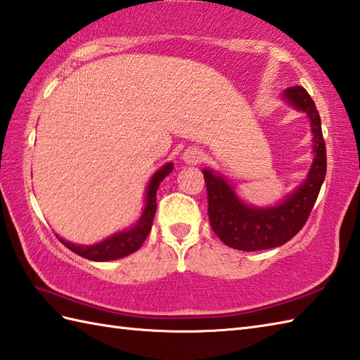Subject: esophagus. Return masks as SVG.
<instances>
[{
  "label": "esophagus",
  "instance_id": "esophagus-1",
  "mask_svg": "<svg viewBox=\"0 0 360 360\" xmlns=\"http://www.w3.org/2000/svg\"><path fill=\"white\" fill-rule=\"evenodd\" d=\"M202 153L198 150V148H187L184 151V155H182V160H184L186 164H190V165H196L202 162Z\"/></svg>",
  "mask_w": 360,
  "mask_h": 360
}]
</instances>
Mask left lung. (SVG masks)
<instances>
[{
    "instance_id": "8db88e82",
    "label": "left lung",
    "mask_w": 360,
    "mask_h": 360,
    "mask_svg": "<svg viewBox=\"0 0 360 360\" xmlns=\"http://www.w3.org/2000/svg\"><path fill=\"white\" fill-rule=\"evenodd\" d=\"M281 98L309 119L312 133V164L307 178L283 201L269 207L244 202L229 181L212 168H204L209 195V221L226 246L252 252L283 246L307 223L326 174V148L322 122L314 102L302 86L283 91Z\"/></svg>"
}]
</instances>
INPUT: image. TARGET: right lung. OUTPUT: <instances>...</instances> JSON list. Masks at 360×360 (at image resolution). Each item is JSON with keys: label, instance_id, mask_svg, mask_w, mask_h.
I'll list each match as a JSON object with an SVG mask.
<instances>
[{"label": "right lung", "instance_id": "right-lung-1", "mask_svg": "<svg viewBox=\"0 0 360 360\" xmlns=\"http://www.w3.org/2000/svg\"><path fill=\"white\" fill-rule=\"evenodd\" d=\"M173 170V162H167L159 170L155 172L151 176V179L147 186V192H145V205L142 209V213L139 219L125 231L112 233L108 238L102 240L101 243L96 244H75L71 241H66L62 236H58V240L62 241L65 246L72 250L74 254H77L83 258H88L91 262H111V259L124 258L129 254H133L137 249L142 246V243L147 240V236L151 231L153 218L156 213V193L160 186V182L164 181L165 176H168Z\"/></svg>", "mask_w": 360, "mask_h": 360}]
</instances>
